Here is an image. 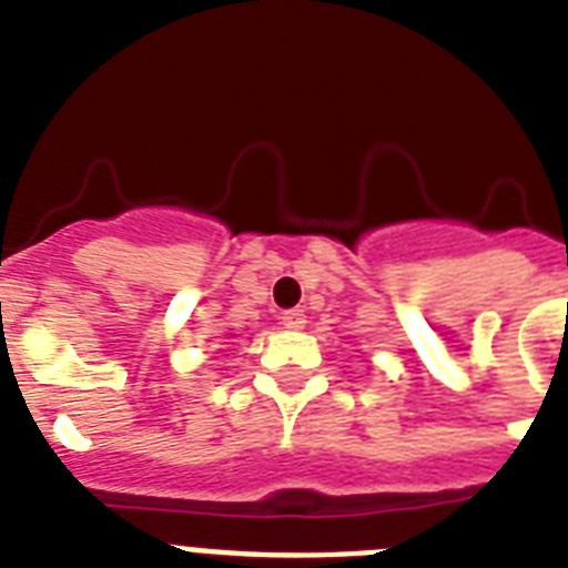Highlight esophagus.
Returning <instances> with one entry per match:
<instances>
[{
	"instance_id": "1",
	"label": "esophagus",
	"mask_w": 568,
	"mask_h": 568,
	"mask_svg": "<svg viewBox=\"0 0 568 568\" xmlns=\"http://www.w3.org/2000/svg\"><path fill=\"white\" fill-rule=\"evenodd\" d=\"M281 324L287 329H304L307 315H304V310H284V313H281Z\"/></svg>"
}]
</instances>
